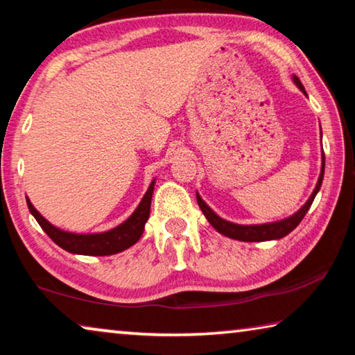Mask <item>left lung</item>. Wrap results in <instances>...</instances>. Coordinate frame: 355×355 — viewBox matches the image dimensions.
Returning <instances> with one entry per match:
<instances>
[{"label": "left lung", "instance_id": "8db88e82", "mask_svg": "<svg viewBox=\"0 0 355 355\" xmlns=\"http://www.w3.org/2000/svg\"><path fill=\"white\" fill-rule=\"evenodd\" d=\"M292 80L297 87H299L300 92H303V94L306 96L305 88H303L302 82L299 80V77L292 76ZM320 136H322V131H320ZM324 168H325V157H324V151H322V166H320V173L316 183V188L309 196V199L305 202L299 211H295L294 215H291L289 218L281 219V221H275V223H266V224H235L230 223L227 219H223L221 216H218L215 211L208 207L204 200H202L200 196L196 193V198H198V204L200 207L202 213H204L205 218L208 219V223L215 227L219 234L226 235L229 239L234 240H240V241H267V240H279L286 237V235L291 234L297 226H299L300 221L303 219V216L306 215V211L311 207L314 198L319 193L320 184H322L324 180Z\"/></svg>", "mask_w": 355, "mask_h": 355}]
</instances>
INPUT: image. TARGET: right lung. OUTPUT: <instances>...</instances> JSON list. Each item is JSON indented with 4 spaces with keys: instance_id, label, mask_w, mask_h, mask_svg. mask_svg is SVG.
I'll return each instance as SVG.
<instances>
[{
    "instance_id": "obj_1",
    "label": "right lung",
    "mask_w": 355,
    "mask_h": 355,
    "mask_svg": "<svg viewBox=\"0 0 355 355\" xmlns=\"http://www.w3.org/2000/svg\"><path fill=\"white\" fill-rule=\"evenodd\" d=\"M156 180L150 183L147 193L140 200L136 210L126 221L118 224L116 227L105 230V232H94V234H76V232H67L60 227L53 226L52 223H49L41 213H39L30 199L26 198L28 208L30 213L36 218L39 226L42 227L50 239H52L60 248L72 252V254H83V256H110L128 250L129 246L137 243L139 239L142 237L145 223L148 221L150 216V205L151 198H153V189H155Z\"/></svg>"
}]
</instances>
